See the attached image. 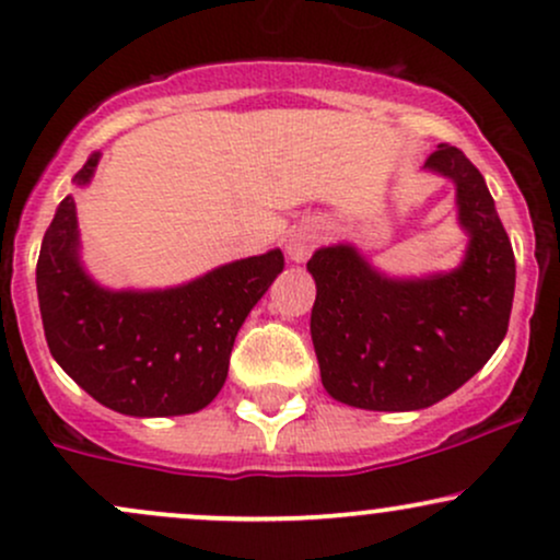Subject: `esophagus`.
Listing matches in <instances>:
<instances>
[{"instance_id":"esophagus-1","label":"esophagus","mask_w":560,"mask_h":560,"mask_svg":"<svg viewBox=\"0 0 560 560\" xmlns=\"http://www.w3.org/2000/svg\"><path fill=\"white\" fill-rule=\"evenodd\" d=\"M318 244V234L313 226H294L287 234V255L294 262H302L311 258L313 247Z\"/></svg>"}]
</instances>
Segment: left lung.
Here are the masks:
<instances>
[{
    "label": "left lung",
    "instance_id": "obj_1",
    "mask_svg": "<svg viewBox=\"0 0 560 560\" xmlns=\"http://www.w3.org/2000/svg\"><path fill=\"white\" fill-rule=\"evenodd\" d=\"M427 168L458 186V218L471 234L460 268L392 281L345 244L307 260L318 289L311 334L320 382L339 402L429 408L477 374L508 331L516 260L490 189L458 147H436Z\"/></svg>",
    "mask_w": 560,
    "mask_h": 560
}]
</instances>
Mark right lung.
I'll return each instance as SVG.
<instances>
[{
    "label": "right lung",
    "instance_id": "obj_1",
    "mask_svg": "<svg viewBox=\"0 0 560 560\" xmlns=\"http://www.w3.org/2000/svg\"><path fill=\"white\" fill-rule=\"evenodd\" d=\"M100 155L75 173L89 184ZM284 268L281 249L215 268L165 292H107L79 266L75 202L66 197L36 262L49 352L96 402L126 416L205 408L229 374L236 331Z\"/></svg>",
    "mask_w": 560,
    "mask_h": 560
}]
</instances>
